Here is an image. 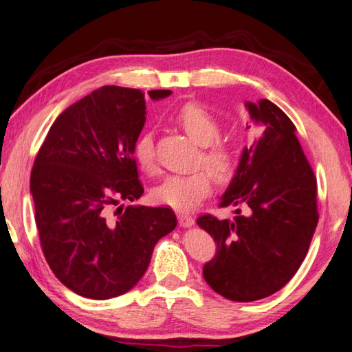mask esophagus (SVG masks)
Instances as JSON below:
<instances>
[{
  "mask_svg": "<svg viewBox=\"0 0 352 352\" xmlns=\"http://www.w3.org/2000/svg\"><path fill=\"white\" fill-rule=\"evenodd\" d=\"M178 223L182 227H192L195 224V219L189 213H178Z\"/></svg>",
  "mask_w": 352,
  "mask_h": 352,
  "instance_id": "34e87169",
  "label": "esophagus"
}]
</instances>
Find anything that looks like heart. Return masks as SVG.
I'll use <instances>...</instances> for the list:
<instances>
[{"label": "heart", "mask_w": 352, "mask_h": 352, "mask_svg": "<svg viewBox=\"0 0 352 352\" xmlns=\"http://www.w3.org/2000/svg\"><path fill=\"white\" fill-rule=\"evenodd\" d=\"M180 126L201 151V162L213 175L226 178L233 169L235 155L229 144L217 140L219 137V123L208 109L197 103H186L172 116ZM134 157L139 166L153 172L155 168L154 137L151 133H142L134 144ZM212 190V177L206 170H197L192 174L168 175L157 184L153 197L157 203L169 206L177 210H190L209 195Z\"/></svg>", "instance_id": "b5f03b06"}]
</instances>
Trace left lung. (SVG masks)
<instances>
[{"label": "left lung", "instance_id": "left-lung-1", "mask_svg": "<svg viewBox=\"0 0 352 352\" xmlns=\"http://www.w3.org/2000/svg\"><path fill=\"white\" fill-rule=\"evenodd\" d=\"M244 105L256 139L241 153L221 206L245 213L236 209L232 221L197 219L217 243L203 276L213 292L235 302L279 292L304 263L319 219L318 184L293 122L268 99Z\"/></svg>", "mask_w": 352, "mask_h": 352}]
</instances>
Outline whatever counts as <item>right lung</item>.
Segmentation results:
<instances>
[{
    "label": "right lung",
    "mask_w": 352,
    "mask_h": 352,
    "mask_svg": "<svg viewBox=\"0 0 352 352\" xmlns=\"http://www.w3.org/2000/svg\"><path fill=\"white\" fill-rule=\"evenodd\" d=\"M169 89H153V100ZM140 89L107 85L58 116L34 160L30 194L41 247L62 284L88 299L129 292L158 239L177 227L169 208L123 206L143 194L134 144L146 122Z\"/></svg>",
    "instance_id": "right-lung-1"
}]
</instances>
